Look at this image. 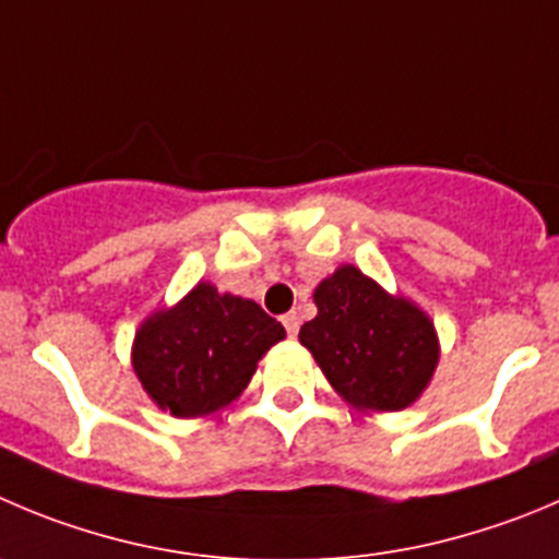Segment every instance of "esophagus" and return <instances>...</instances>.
I'll return each mask as SVG.
<instances>
[{
    "label": "esophagus",
    "instance_id": "1",
    "mask_svg": "<svg viewBox=\"0 0 559 559\" xmlns=\"http://www.w3.org/2000/svg\"><path fill=\"white\" fill-rule=\"evenodd\" d=\"M283 323H285V329H288L290 337L299 332V316H296V312H288V316H283Z\"/></svg>",
    "mask_w": 559,
    "mask_h": 559
}]
</instances>
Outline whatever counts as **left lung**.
Returning a JSON list of instances; mask_svg holds the SVG:
<instances>
[{"label":"left lung","mask_w":559,"mask_h":559,"mask_svg":"<svg viewBox=\"0 0 559 559\" xmlns=\"http://www.w3.org/2000/svg\"><path fill=\"white\" fill-rule=\"evenodd\" d=\"M312 299L318 316L299 340L348 406L401 412L419 401L442 356L423 307L392 296L350 263L323 276Z\"/></svg>","instance_id":"8db88e82"}]
</instances>
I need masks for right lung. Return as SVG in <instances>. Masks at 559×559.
<instances>
[{"instance_id": "1", "label": "right lung", "mask_w": 559, "mask_h": 559, "mask_svg": "<svg viewBox=\"0 0 559 559\" xmlns=\"http://www.w3.org/2000/svg\"><path fill=\"white\" fill-rule=\"evenodd\" d=\"M283 337V323L252 299L219 294L200 280L183 299L140 323L131 368L162 412L209 417L241 397L265 350Z\"/></svg>"}]
</instances>
